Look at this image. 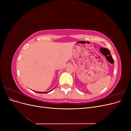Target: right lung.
I'll use <instances>...</instances> for the list:
<instances>
[{"label": "right lung", "mask_w": 131, "mask_h": 131, "mask_svg": "<svg viewBox=\"0 0 131 131\" xmlns=\"http://www.w3.org/2000/svg\"><path fill=\"white\" fill-rule=\"evenodd\" d=\"M53 89H52V90H51V91H48V92H37V91H34V92H37V93H49V92H51V91H52Z\"/></svg>", "instance_id": "obj_1"}]
</instances>
